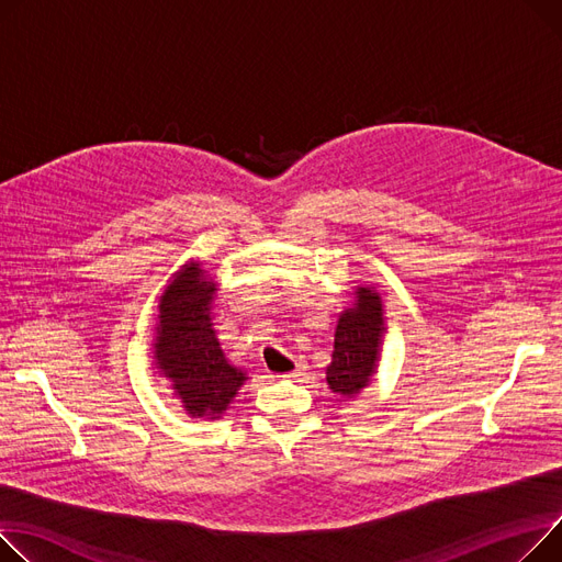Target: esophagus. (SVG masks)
I'll return each instance as SVG.
<instances>
[{
    "label": "esophagus",
    "instance_id": "obj_1",
    "mask_svg": "<svg viewBox=\"0 0 562 562\" xmlns=\"http://www.w3.org/2000/svg\"><path fill=\"white\" fill-rule=\"evenodd\" d=\"M303 370H305V366H303V363H295V368H293V370L284 372V375H280V378H301V375H303Z\"/></svg>",
    "mask_w": 562,
    "mask_h": 562
}]
</instances>
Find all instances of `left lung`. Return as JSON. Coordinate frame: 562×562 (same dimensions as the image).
<instances>
[{"label":"left lung","instance_id":"obj_1","mask_svg":"<svg viewBox=\"0 0 562 562\" xmlns=\"http://www.w3.org/2000/svg\"><path fill=\"white\" fill-rule=\"evenodd\" d=\"M352 305L339 314L334 329L331 361L325 370L327 389L341 397H357L375 378L386 339V310L382 293L359 284Z\"/></svg>","mask_w":562,"mask_h":562}]
</instances>
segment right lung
Listing matches in <instances>:
<instances>
[{
	"instance_id": "add662e5",
	"label": "right lung",
	"mask_w": 562,
	"mask_h": 562,
	"mask_svg": "<svg viewBox=\"0 0 562 562\" xmlns=\"http://www.w3.org/2000/svg\"><path fill=\"white\" fill-rule=\"evenodd\" d=\"M216 293L218 284L201 261H184L160 293L151 339L154 366L184 414L210 423L226 414L248 380L246 370L231 363L216 339L212 323Z\"/></svg>"
}]
</instances>
